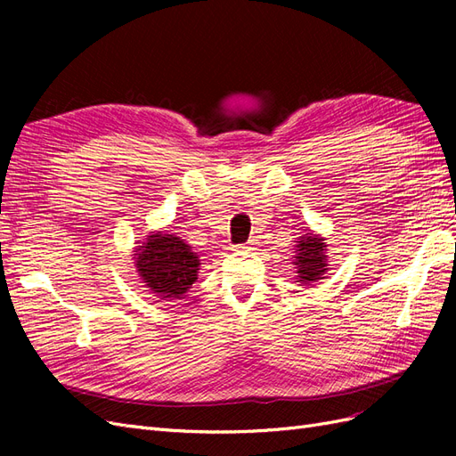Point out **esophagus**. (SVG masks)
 I'll use <instances>...</instances> for the list:
<instances>
[{"instance_id": "34e87169", "label": "esophagus", "mask_w": 456, "mask_h": 456, "mask_svg": "<svg viewBox=\"0 0 456 456\" xmlns=\"http://www.w3.org/2000/svg\"><path fill=\"white\" fill-rule=\"evenodd\" d=\"M236 249H241V251H255V249H256V241L251 240V241H247L245 245H238Z\"/></svg>"}]
</instances>
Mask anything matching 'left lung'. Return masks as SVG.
I'll list each match as a JSON object with an SVG mask.
<instances>
[{"instance_id": "8db88e82", "label": "left lung", "mask_w": 456, "mask_h": 456, "mask_svg": "<svg viewBox=\"0 0 456 456\" xmlns=\"http://www.w3.org/2000/svg\"><path fill=\"white\" fill-rule=\"evenodd\" d=\"M293 266L297 270V281L302 285H312L323 280L329 272L327 243L322 233L308 230L298 238L293 251Z\"/></svg>"}]
</instances>
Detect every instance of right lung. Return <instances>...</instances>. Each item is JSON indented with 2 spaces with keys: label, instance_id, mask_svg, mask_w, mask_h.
Here are the masks:
<instances>
[{
  "label": "right lung",
  "instance_id": "1",
  "mask_svg": "<svg viewBox=\"0 0 456 456\" xmlns=\"http://www.w3.org/2000/svg\"><path fill=\"white\" fill-rule=\"evenodd\" d=\"M134 268L144 287L161 300H183L198 280L200 255L176 233L151 232L134 247Z\"/></svg>",
  "mask_w": 456,
  "mask_h": 456
}]
</instances>
